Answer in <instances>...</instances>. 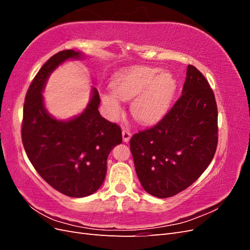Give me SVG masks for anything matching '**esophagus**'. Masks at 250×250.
<instances>
[{
    "mask_svg": "<svg viewBox=\"0 0 250 250\" xmlns=\"http://www.w3.org/2000/svg\"><path fill=\"white\" fill-rule=\"evenodd\" d=\"M122 137H123V142L128 143L131 138V133L130 130L127 129V128H123L122 129Z\"/></svg>",
    "mask_w": 250,
    "mask_h": 250,
    "instance_id": "obj_1",
    "label": "esophagus"
}]
</instances>
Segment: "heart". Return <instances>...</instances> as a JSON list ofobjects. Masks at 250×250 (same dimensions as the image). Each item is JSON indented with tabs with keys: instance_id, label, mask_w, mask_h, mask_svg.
Instances as JSON below:
<instances>
[{
	"instance_id": "1",
	"label": "heart",
	"mask_w": 250,
	"mask_h": 250,
	"mask_svg": "<svg viewBox=\"0 0 250 250\" xmlns=\"http://www.w3.org/2000/svg\"><path fill=\"white\" fill-rule=\"evenodd\" d=\"M112 92L101 94L102 103L110 118L116 119L122 112L120 99L131 103L132 116L142 123H152L168 110L176 93L177 81L168 71L157 67L134 66L113 76Z\"/></svg>"
}]
</instances>
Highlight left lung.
Instances as JSON below:
<instances>
[{"instance_id":"8db88e82","label":"left lung","mask_w":250,"mask_h":250,"mask_svg":"<svg viewBox=\"0 0 250 250\" xmlns=\"http://www.w3.org/2000/svg\"><path fill=\"white\" fill-rule=\"evenodd\" d=\"M181 97L153 127L132 135L130 150L141 185L168 198L197 180L215 155L218 109L206 77L188 65Z\"/></svg>"}]
</instances>
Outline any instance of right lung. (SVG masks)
<instances>
[{
	"label": "right lung",
	"mask_w": 250,
	"mask_h": 250,
	"mask_svg": "<svg viewBox=\"0 0 250 250\" xmlns=\"http://www.w3.org/2000/svg\"><path fill=\"white\" fill-rule=\"evenodd\" d=\"M74 50L53 55L36 74L24 103L21 141L37 173L58 192L86 197L103 184L107 157L122 143L119 125L101 117L99 93L92 88L86 108L67 121L53 118L43 104L42 90L52 72L69 59H81Z\"/></svg>",
	"instance_id": "right-lung-1"
}]
</instances>
